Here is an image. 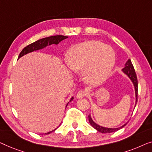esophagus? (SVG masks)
<instances>
[{
	"instance_id": "obj_1",
	"label": "esophagus",
	"mask_w": 152,
	"mask_h": 152,
	"mask_svg": "<svg viewBox=\"0 0 152 152\" xmlns=\"http://www.w3.org/2000/svg\"><path fill=\"white\" fill-rule=\"evenodd\" d=\"M86 95V92L84 90H80L76 94V97L78 98H82Z\"/></svg>"
}]
</instances>
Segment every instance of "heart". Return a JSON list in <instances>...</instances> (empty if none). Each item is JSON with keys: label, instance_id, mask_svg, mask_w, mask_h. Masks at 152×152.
Here are the masks:
<instances>
[{"label": "heart", "instance_id": "heart-1", "mask_svg": "<svg viewBox=\"0 0 152 152\" xmlns=\"http://www.w3.org/2000/svg\"><path fill=\"white\" fill-rule=\"evenodd\" d=\"M114 63L113 49L94 40L76 45L67 55L68 67L77 74L83 72L85 80L91 85L103 83L110 74Z\"/></svg>", "mask_w": 152, "mask_h": 152}]
</instances>
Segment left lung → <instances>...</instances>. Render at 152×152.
I'll return each mask as SVG.
<instances>
[{
  "instance_id": "obj_1",
  "label": "left lung",
  "mask_w": 152,
  "mask_h": 152,
  "mask_svg": "<svg viewBox=\"0 0 152 152\" xmlns=\"http://www.w3.org/2000/svg\"><path fill=\"white\" fill-rule=\"evenodd\" d=\"M123 71L125 74H127L128 77L131 79V80L133 83L134 85V87H135V92H136V104L138 100V80H137V76H136L135 69H134V66L132 65V62L130 60H128L127 63L125 64V67L123 69ZM89 118V121L90 125L92 126V127L97 130L98 132H101V133H112V132H114L118 131V130L121 129V128H123L124 126L126 125H124L122 126V127H120L118 128H107V127H101V126L97 125L96 123H95L93 121V120L91 119L90 114L88 116Z\"/></svg>"
}]
</instances>
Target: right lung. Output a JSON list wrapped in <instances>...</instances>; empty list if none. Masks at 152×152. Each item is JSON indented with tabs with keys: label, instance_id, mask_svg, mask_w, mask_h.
I'll return each mask as SVG.
<instances>
[{
	"label": "right lung",
	"instance_id": "add662e5",
	"mask_svg": "<svg viewBox=\"0 0 152 152\" xmlns=\"http://www.w3.org/2000/svg\"><path fill=\"white\" fill-rule=\"evenodd\" d=\"M67 38H68V36H65L63 35H56V36H50V37L44 38H42V39L36 40V42H34L31 44H29V45L25 47V48L21 51V52L18 56V59L20 58V57H22L23 56L28 54L29 52H32L34 51H36V50H41V49L45 48V47H47L48 45H52V44H56V45L58 44L60 42ZM73 99H74V97H72L71 99H70L69 102L72 101ZM68 103H69V102H68ZM68 103L67 104L66 107L67 106ZM56 129L52 130V131H51L50 132H48V133H46L45 134H50L51 132L55 131Z\"/></svg>",
	"mask_w": 152,
	"mask_h": 152
}]
</instances>
